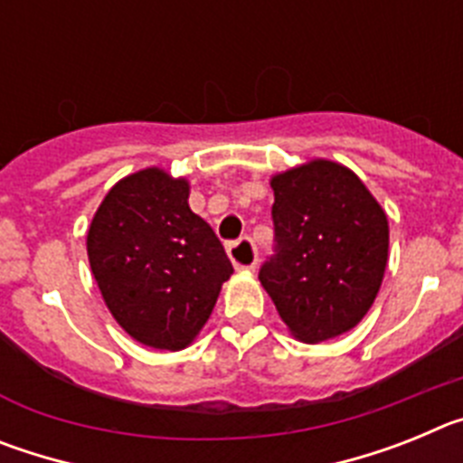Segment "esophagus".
I'll return each mask as SVG.
<instances>
[{
	"label": "esophagus",
	"mask_w": 463,
	"mask_h": 463,
	"mask_svg": "<svg viewBox=\"0 0 463 463\" xmlns=\"http://www.w3.org/2000/svg\"><path fill=\"white\" fill-rule=\"evenodd\" d=\"M227 255L236 269H252L257 264V245L250 236L232 241L227 245Z\"/></svg>",
	"instance_id": "obj_1"
}]
</instances>
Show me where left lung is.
<instances>
[{"label": "left lung", "instance_id": "8db88e82", "mask_svg": "<svg viewBox=\"0 0 463 463\" xmlns=\"http://www.w3.org/2000/svg\"><path fill=\"white\" fill-rule=\"evenodd\" d=\"M273 255L260 280L294 336L320 343L373 306L390 248L387 215L357 175L326 159L273 175Z\"/></svg>", "mask_w": 463, "mask_h": 463}]
</instances>
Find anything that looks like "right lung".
Segmentation results:
<instances>
[{
	"instance_id": "1",
	"label": "right lung",
	"mask_w": 463,
	"mask_h": 463,
	"mask_svg": "<svg viewBox=\"0 0 463 463\" xmlns=\"http://www.w3.org/2000/svg\"><path fill=\"white\" fill-rule=\"evenodd\" d=\"M190 187L165 171L127 175L106 194L88 232L94 280L118 325L138 343L181 350L211 317L234 269Z\"/></svg>"
}]
</instances>
